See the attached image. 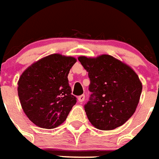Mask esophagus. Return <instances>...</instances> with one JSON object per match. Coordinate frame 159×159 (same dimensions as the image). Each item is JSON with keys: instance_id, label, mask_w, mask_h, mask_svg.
<instances>
[{"instance_id": "1", "label": "esophagus", "mask_w": 159, "mask_h": 159, "mask_svg": "<svg viewBox=\"0 0 159 159\" xmlns=\"http://www.w3.org/2000/svg\"><path fill=\"white\" fill-rule=\"evenodd\" d=\"M84 100H85V95L84 94L80 95L79 97H78V101H79V102H81V103H83Z\"/></svg>"}]
</instances>
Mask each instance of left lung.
Instances as JSON below:
<instances>
[{
    "label": "left lung",
    "instance_id": "obj_1",
    "mask_svg": "<svg viewBox=\"0 0 159 159\" xmlns=\"http://www.w3.org/2000/svg\"><path fill=\"white\" fill-rule=\"evenodd\" d=\"M90 79L91 96L84 105L91 124L98 130L120 126L136 111L142 93L139 77L131 68L109 55L96 58L80 56Z\"/></svg>",
    "mask_w": 159,
    "mask_h": 159
}]
</instances>
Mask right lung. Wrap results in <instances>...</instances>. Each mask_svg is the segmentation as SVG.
<instances>
[{
    "label": "right lung",
    "mask_w": 159,
    "mask_h": 159,
    "mask_svg": "<svg viewBox=\"0 0 159 159\" xmlns=\"http://www.w3.org/2000/svg\"><path fill=\"white\" fill-rule=\"evenodd\" d=\"M76 61L71 56L53 54L31 65L20 76V103L28 118L39 127H57L76 104L67 78Z\"/></svg>",
    "instance_id": "obj_1"
}]
</instances>
